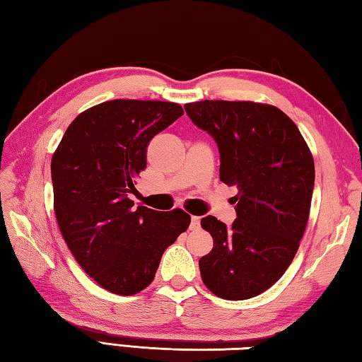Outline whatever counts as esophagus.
Instances as JSON below:
<instances>
[{
    "label": "esophagus",
    "mask_w": 362,
    "mask_h": 362,
    "mask_svg": "<svg viewBox=\"0 0 362 362\" xmlns=\"http://www.w3.org/2000/svg\"><path fill=\"white\" fill-rule=\"evenodd\" d=\"M190 228H192V230L200 228V217L199 216L190 217Z\"/></svg>",
    "instance_id": "esophagus-1"
}]
</instances>
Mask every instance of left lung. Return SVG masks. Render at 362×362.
I'll return each mask as SVG.
<instances>
[{"instance_id": "left-lung-1", "label": "left lung", "mask_w": 362, "mask_h": 362, "mask_svg": "<svg viewBox=\"0 0 362 362\" xmlns=\"http://www.w3.org/2000/svg\"><path fill=\"white\" fill-rule=\"evenodd\" d=\"M221 154V181L238 187L236 221L202 219L214 247L200 258L216 296L241 301L274 285L296 255L309 219L315 167L287 115L257 102L200 100L184 105Z\"/></svg>"}]
</instances>
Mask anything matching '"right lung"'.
<instances>
[{
    "instance_id": "right-lung-1",
    "label": "right lung",
    "mask_w": 362,
    "mask_h": 362,
    "mask_svg": "<svg viewBox=\"0 0 362 362\" xmlns=\"http://www.w3.org/2000/svg\"><path fill=\"white\" fill-rule=\"evenodd\" d=\"M173 102L115 99L75 118L52 158L53 206L67 247L102 288L131 296L190 223L182 209L134 208L149 141L182 117Z\"/></svg>"
}]
</instances>
